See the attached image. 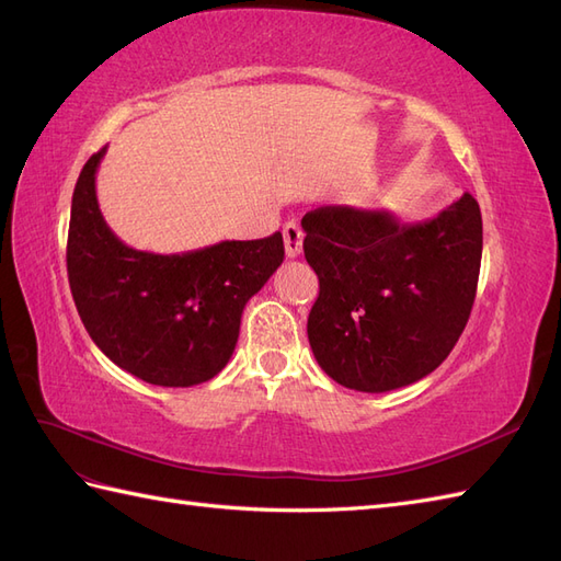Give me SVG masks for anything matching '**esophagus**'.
Here are the masks:
<instances>
[{
	"label": "esophagus",
	"mask_w": 561,
	"mask_h": 561,
	"mask_svg": "<svg viewBox=\"0 0 561 561\" xmlns=\"http://www.w3.org/2000/svg\"><path fill=\"white\" fill-rule=\"evenodd\" d=\"M283 239H285V254L287 257H297L301 252V243H304V231L297 222H287L283 227Z\"/></svg>",
	"instance_id": "esophagus-1"
}]
</instances>
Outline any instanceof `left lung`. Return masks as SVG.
Instances as JSON below:
<instances>
[{
	"label": "left lung",
	"mask_w": 561,
	"mask_h": 561,
	"mask_svg": "<svg viewBox=\"0 0 561 561\" xmlns=\"http://www.w3.org/2000/svg\"><path fill=\"white\" fill-rule=\"evenodd\" d=\"M301 229L304 257L320 283L307 332L328 377L386 393L443 365L478 290V201L463 194L414 225L390 210L320 206L304 215Z\"/></svg>",
	"instance_id": "left-lung-1"
}]
</instances>
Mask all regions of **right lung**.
Segmentation results:
<instances>
[{"label": "right lung", "instance_id": "add662e5", "mask_svg": "<svg viewBox=\"0 0 561 561\" xmlns=\"http://www.w3.org/2000/svg\"><path fill=\"white\" fill-rule=\"evenodd\" d=\"M105 151L81 168L67 233V278L83 328L114 365L147 383L208 381L231 358L245 304L283 264V236L180 254L135 250L98 206Z\"/></svg>", "mask_w": 561, "mask_h": 561}]
</instances>
